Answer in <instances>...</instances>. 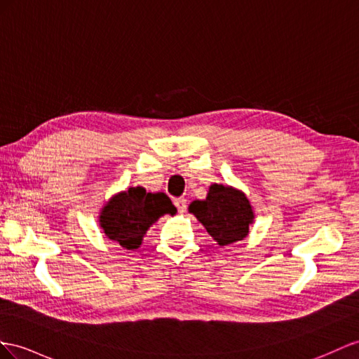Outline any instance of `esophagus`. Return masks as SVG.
<instances>
[{"mask_svg": "<svg viewBox=\"0 0 359 359\" xmlns=\"http://www.w3.org/2000/svg\"><path fill=\"white\" fill-rule=\"evenodd\" d=\"M174 205H176V208H177V210L179 212H185L187 210V198H183V197H180V198H176L174 200Z\"/></svg>", "mask_w": 359, "mask_h": 359, "instance_id": "obj_1", "label": "esophagus"}]
</instances>
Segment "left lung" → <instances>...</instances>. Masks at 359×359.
Listing matches in <instances>:
<instances>
[{
    "label": "left lung",
    "mask_w": 359,
    "mask_h": 359,
    "mask_svg": "<svg viewBox=\"0 0 359 359\" xmlns=\"http://www.w3.org/2000/svg\"><path fill=\"white\" fill-rule=\"evenodd\" d=\"M188 210L219 247L243 241L255 222L253 206L244 192L222 183L210 185L206 198L194 200Z\"/></svg>",
    "instance_id": "1"
}]
</instances>
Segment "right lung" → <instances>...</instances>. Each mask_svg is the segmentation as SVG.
<instances>
[{"label":"right lung","instance_id":"obj_1","mask_svg":"<svg viewBox=\"0 0 359 359\" xmlns=\"http://www.w3.org/2000/svg\"><path fill=\"white\" fill-rule=\"evenodd\" d=\"M177 209L163 192H147L132 187L110 197L100 209L98 223L110 241L127 250L141 247L144 235L165 214L176 215Z\"/></svg>","mask_w":359,"mask_h":359}]
</instances>
